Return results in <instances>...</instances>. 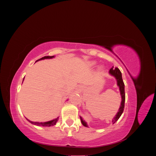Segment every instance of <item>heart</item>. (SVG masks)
I'll list each match as a JSON object with an SVG mask.
<instances>
[{
	"instance_id": "1",
	"label": "heart",
	"mask_w": 156,
	"mask_h": 156,
	"mask_svg": "<svg viewBox=\"0 0 156 156\" xmlns=\"http://www.w3.org/2000/svg\"><path fill=\"white\" fill-rule=\"evenodd\" d=\"M90 66H95L96 64V62L95 61H92V62H90Z\"/></svg>"
}]
</instances>
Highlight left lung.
I'll return each mask as SVG.
<instances>
[{
	"mask_svg": "<svg viewBox=\"0 0 156 156\" xmlns=\"http://www.w3.org/2000/svg\"><path fill=\"white\" fill-rule=\"evenodd\" d=\"M109 74L112 76L114 77L116 80V83H117V86L119 87V90L120 92V95L122 98V101H121V104L120 106V108L119 109V111H118L117 114L115 115L114 117V119L112 120V124H115V122L119 119V118L122 115V112L124 111V103H125V90H124V83L123 82V80H122V73L120 71V69L118 68H112L109 70ZM80 119H81V121L82 124L85 126L88 127L87 123L84 121L81 116H80Z\"/></svg>",
	"mask_w": 156,
	"mask_h": 156,
	"instance_id": "8db88e82",
	"label": "left lung"
}]
</instances>
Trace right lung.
<instances>
[{"mask_svg": "<svg viewBox=\"0 0 156 156\" xmlns=\"http://www.w3.org/2000/svg\"><path fill=\"white\" fill-rule=\"evenodd\" d=\"M55 57V56H44V57H42L41 58L37 60V61H39V60H44V59H51V58H53ZM36 61V62H37ZM25 78V77H24ZM23 80H24V79H23ZM26 119L29 121L30 123H31L32 124H34V125H36V126H44V127H50V126H53L54 125L56 124V122H57V121L58 120V117L56 118V119H54V120H50V121H48V122H32V121H30L28 119Z\"/></svg>", "mask_w": 156, "mask_h": 156, "instance_id": "add662e5", "label": "right lung"}]
</instances>
